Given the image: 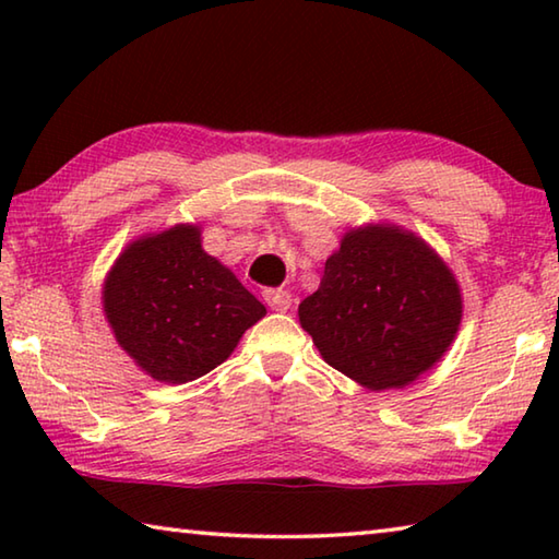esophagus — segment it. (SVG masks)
I'll return each instance as SVG.
<instances>
[{
  "label": "esophagus",
  "mask_w": 559,
  "mask_h": 559,
  "mask_svg": "<svg viewBox=\"0 0 559 559\" xmlns=\"http://www.w3.org/2000/svg\"><path fill=\"white\" fill-rule=\"evenodd\" d=\"M263 300L269 302V306L273 308V310H288L290 308V293L288 290H283V288H266L263 290Z\"/></svg>",
  "instance_id": "34e87169"
}]
</instances>
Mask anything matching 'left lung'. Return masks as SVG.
<instances>
[{"label": "left lung", "instance_id": "8db88e82", "mask_svg": "<svg viewBox=\"0 0 559 559\" xmlns=\"http://www.w3.org/2000/svg\"><path fill=\"white\" fill-rule=\"evenodd\" d=\"M463 313L451 269L427 241L392 224L349 229L298 318L325 362L367 390L431 370Z\"/></svg>", "mask_w": 559, "mask_h": 559}]
</instances>
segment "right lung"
I'll return each instance as SVG.
<instances>
[{
    "mask_svg": "<svg viewBox=\"0 0 559 559\" xmlns=\"http://www.w3.org/2000/svg\"><path fill=\"white\" fill-rule=\"evenodd\" d=\"M103 310L118 345L165 384L212 372L266 316L257 296L202 249L194 224L132 241L103 283Z\"/></svg>",
    "mask_w": 559,
    "mask_h": 559,
    "instance_id": "right-lung-1",
    "label": "right lung"
}]
</instances>
